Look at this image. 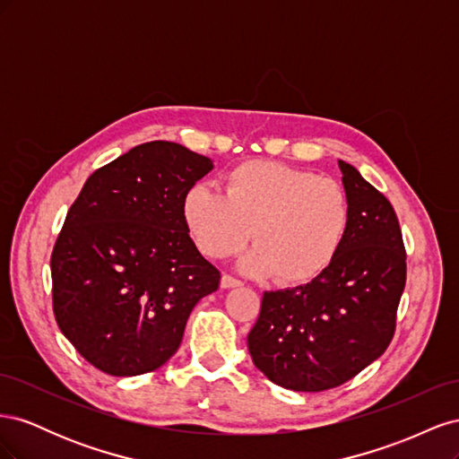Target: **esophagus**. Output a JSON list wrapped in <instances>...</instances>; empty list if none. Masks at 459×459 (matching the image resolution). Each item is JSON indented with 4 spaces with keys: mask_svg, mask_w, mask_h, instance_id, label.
Returning a JSON list of instances; mask_svg holds the SVG:
<instances>
[{
    "mask_svg": "<svg viewBox=\"0 0 459 459\" xmlns=\"http://www.w3.org/2000/svg\"><path fill=\"white\" fill-rule=\"evenodd\" d=\"M241 285L243 283L239 280H235V277H231L228 273L221 275V280H220V287L221 289H233V287H241Z\"/></svg>",
    "mask_w": 459,
    "mask_h": 459,
    "instance_id": "esophagus-1",
    "label": "esophagus"
}]
</instances>
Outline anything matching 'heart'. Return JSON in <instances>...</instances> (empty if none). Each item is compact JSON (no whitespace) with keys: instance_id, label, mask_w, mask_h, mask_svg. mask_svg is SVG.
<instances>
[{"instance_id":"heart-1","label":"heart","mask_w":459,"mask_h":459,"mask_svg":"<svg viewBox=\"0 0 459 459\" xmlns=\"http://www.w3.org/2000/svg\"><path fill=\"white\" fill-rule=\"evenodd\" d=\"M182 218L199 251L239 260L248 275H273L297 287L316 281L337 260L351 228V201L331 178L273 160H248L224 178V193L193 184L182 197Z\"/></svg>"}]
</instances>
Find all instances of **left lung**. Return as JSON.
<instances>
[{
    "mask_svg": "<svg viewBox=\"0 0 459 459\" xmlns=\"http://www.w3.org/2000/svg\"><path fill=\"white\" fill-rule=\"evenodd\" d=\"M351 228L316 281L266 290L247 337L255 366L289 391L319 393L375 362L394 335L406 251L393 204L352 164L339 160Z\"/></svg>",
    "mask_w": 459,
    "mask_h": 459,
    "instance_id": "left-lung-1",
    "label": "left lung"
}]
</instances>
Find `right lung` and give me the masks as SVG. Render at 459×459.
Returning <instances> with one entry per match:
<instances>
[{
  "instance_id": "add662e5",
  "label": "right lung",
  "mask_w": 459,
  "mask_h": 459,
  "mask_svg": "<svg viewBox=\"0 0 459 459\" xmlns=\"http://www.w3.org/2000/svg\"><path fill=\"white\" fill-rule=\"evenodd\" d=\"M214 169L172 142H149L95 170L66 214L51 255L53 312L91 366L115 377L176 354L195 304L220 272L182 218L184 193Z\"/></svg>"
}]
</instances>
